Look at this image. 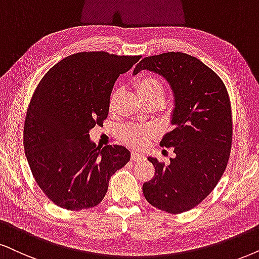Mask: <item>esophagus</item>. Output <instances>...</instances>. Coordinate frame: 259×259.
I'll return each mask as SVG.
<instances>
[{
    "instance_id": "1",
    "label": "esophagus",
    "mask_w": 259,
    "mask_h": 259,
    "mask_svg": "<svg viewBox=\"0 0 259 259\" xmlns=\"http://www.w3.org/2000/svg\"><path fill=\"white\" fill-rule=\"evenodd\" d=\"M132 160H133V161H141V160H143V155H142V154L137 153V152H133L132 153Z\"/></svg>"
}]
</instances>
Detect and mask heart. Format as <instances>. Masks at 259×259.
Instances as JSON below:
<instances>
[{
    "mask_svg": "<svg viewBox=\"0 0 259 259\" xmlns=\"http://www.w3.org/2000/svg\"><path fill=\"white\" fill-rule=\"evenodd\" d=\"M135 88L137 94H139L141 99L147 101L154 98H163V84L158 77L152 76V75H143L137 78L135 82ZM119 96V91H116L111 97V107L114 105L117 98ZM154 135V130L150 127L143 126H126L124 127L122 132V137L124 142L127 145L136 147L145 146L150 137Z\"/></svg>",
    "mask_w": 259,
    "mask_h": 259,
    "instance_id": "obj_1",
    "label": "heart"
}]
</instances>
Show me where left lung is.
<instances>
[{"label":"left lung","mask_w":259,"mask_h":259,"mask_svg":"<svg viewBox=\"0 0 259 259\" xmlns=\"http://www.w3.org/2000/svg\"><path fill=\"white\" fill-rule=\"evenodd\" d=\"M141 70L165 77L175 97L173 130L160 145L176 155L168 165L149 156L155 173L143 195L153 207L181 214L199 204L224 175L233 134L230 97L217 73L183 52L145 57L134 75Z\"/></svg>","instance_id":"1"}]
</instances>
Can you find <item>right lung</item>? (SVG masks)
Masks as SVG:
<instances>
[{"label":"right lung","mask_w":259,"mask_h":259,"mask_svg":"<svg viewBox=\"0 0 259 259\" xmlns=\"http://www.w3.org/2000/svg\"><path fill=\"white\" fill-rule=\"evenodd\" d=\"M140 58L78 52L55 64L35 88L25 119V154L39 188L58 207H96L111 176L130 160L123 146L97 147L90 130L103 125L114 82Z\"/></svg>","instance_id":"add662e5"}]
</instances>
